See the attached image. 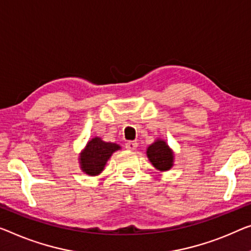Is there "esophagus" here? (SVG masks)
<instances>
[{
    "instance_id": "34e87169",
    "label": "esophagus",
    "mask_w": 251,
    "mask_h": 251,
    "mask_svg": "<svg viewBox=\"0 0 251 251\" xmlns=\"http://www.w3.org/2000/svg\"><path fill=\"white\" fill-rule=\"evenodd\" d=\"M125 148L127 150H129V151H134V150H136V148H137V142L136 141H128L125 144Z\"/></svg>"
}]
</instances>
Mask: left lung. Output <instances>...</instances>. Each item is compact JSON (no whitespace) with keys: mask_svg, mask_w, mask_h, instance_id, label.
Wrapping results in <instances>:
<instances>
[{"mask_svg":"<svg viewBox=\"0 0 251 251\" xmlns=\"http://www.w3.org/2000/svg\"><path fill=\"white\" fill-rule=\"evenodd\" d=\"M147 155L153 167L160 171H167L174 166L173 150L162 140H156L150 145L147 150Z\"/></svg>","mask_w":251,"mask_h":251,"instance_id":"1","label":"left lung"}]
</instances>
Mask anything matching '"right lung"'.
I'll return each mask as SVG.
<instances>
[{"label": "right lung", "instance_id": "obj_1", "mask_svg": "<svg viewBox=\"0 0 251 251\" xmlns=\"http://www.w3.org/2000/svg\"><path fill=\"white\" fill-rule=\"evenodd\" d=\"M121 149L118 144L104 142L100 137H95L88 142L87 147L80 153L81 170L89 176H98L102 173L104 166L111 154Z\"/></svg>", "mask_w": 251, "mask_h": 251}]
</instances>
